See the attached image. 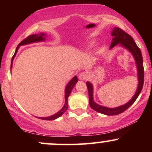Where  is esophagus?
Here are the masks:
<instances>
[{"label": "esophagus", "instance_id": "1", "mask_svg": "<svg viewBox=\"0 0 152 152\" xmlns=\"http://www.w3.org/2000/svg\"><path fill=\"white\" fill-rule=\"evenodd\" d=\"M88 77V73L86 72H82L79 74V78L81 80V81H84V80H86Z\"/></svg>", "mask_w": 152, "mask_h": 152}]
</instances>
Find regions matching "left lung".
<instances>
[{"mask_svg": "<svg viewBox=\"0 0 152 152\" xmlns=\"http://www.w3.org/2000/svg\"><path fill=\"white\" fill-rule=\"evenodd\" d=\"M111 36L114 37L113 41L111 43L110 48H112L113 47L116 45L120 44L122 46L125 47L129 51L133 54L134 58H135L136 63H137V70H138V78H139V86L136 92L135 95L134 96L133 98L129 102L125 105L121 106L119 107L114 108V109H111V108L104 107L96 104L93 100V87L89 82H86L87 88L88 91V97H89V105L91 109L97 112L101 113V114L108 115V116H113V115H118L121 113L124 112V111L129 108L134 102L137 100V99L142 91L143 85H144V66H143V58L142 55V52L139 47L137 46V43L134 41L133 38L129 35L127 33L125 32L122 29L119 28L115 27L111 33Z\"/></svg>", "mask_w": 152, "mask_h": 152, "instance_id": "obj_1", "label": "left lung"}]
</instances>
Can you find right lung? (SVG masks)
<instances>
[{"label": "right lung", "instance_id": "right-lung-1", "mask_svg": "<svg viewBox=\"0 0 152 152\" xmlns=\"http://www.w3.org/2000/svg\"><path fill=\"white\" fill-rule=\"evenodd\" d=\"M45 34H34V35H30V36H28L27 38H26L25 39H23V41L18 44V47L16 48V50H15V52L13 55V58H12V61H11V66H12V64H13V60L14 58L15 54H16L17 51H18V49L19 48V46H21V45H25V44H28V43H34V42H38V41H42L43 40H45L44 38ZM78 81V78L77 76H75L71 80L70 82L67 84V86L66 87L65 89V105L64 106V107L62 108V109L61 111H59L58 113L55 114L53 116H48V117H39L38 118H41V119L43 120H54L56 118L60 117L62 114H64V112L67 110L68 109V98H69V95H70L71 91H72L73 88L75 86L76 83Z\"/></svg>", "mask_w": 152, "mask_h": 152}]
</instances>
